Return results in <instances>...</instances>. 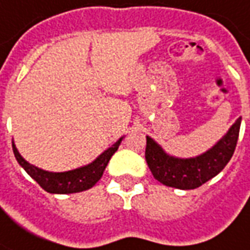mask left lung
Returning a JSON list of instances; mask_svg holds the SVG:
<instances>
[{
    "label": "left lung",
    "mask_w": 250,
    "mask_h": 250,
    "mask_svg": "<svg viewBox=\"0 0 250 250\" xmlns=\"http://www.w3.org/2000/svg\"><path fill=\"white\" fill-rule=\"evenodd\" d=\"M241 120V117L237 118L215 146L193 158H178L167 154L162 146L147 136L146 161L155 180L166 187L189 190L214 178L233 156L240 133Z\"/></svg>",
    "instance_id": "1"
}]
</instances>
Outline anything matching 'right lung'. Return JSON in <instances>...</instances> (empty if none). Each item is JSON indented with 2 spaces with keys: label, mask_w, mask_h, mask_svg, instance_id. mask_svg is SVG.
<instances>
[{
  "label": "right lung",
  "mask_w": 250,
  "mask_h": 250,
  "mask_svg": "<svg viewBox=\"0 0 250 250\" xmlns=\"http://www.w3.org/2000/svg\"><path fill=\"white\" fill-rule=\"evenodd\" d=\"M122 139L124 137H120L111 147L104 149L95 161H92L91 163L85 165V166H82V167L73 168V170H69V171H62V173H53V171H47V170L36 167L34 165H31L30 162L25 161L23 156L20 155L15 142H12V147H13V154H15V158L19 162V165L46 192L54 194H69L79 193V192H83V190L91 189L98 181L102 178L103 171L107 166L110 158L118 149Z\"/></svg>",
  "instance_id": "right-lung-1"
}]
</instances>
